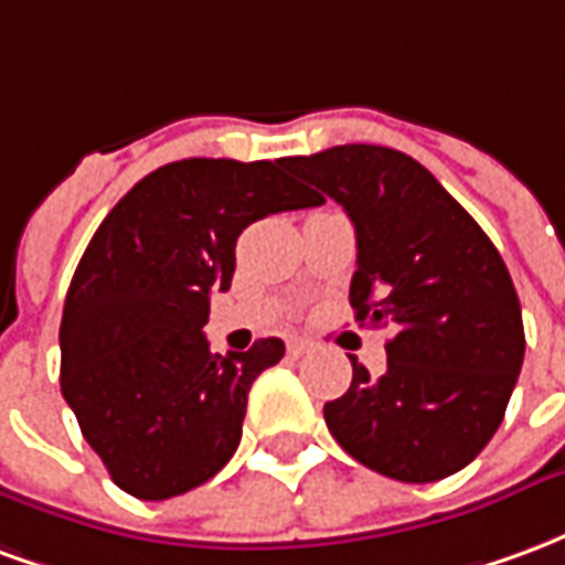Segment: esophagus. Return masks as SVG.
Segmentation results:
<instances>
[{
	"label": "esophagus",
	"instance_id": "1",
	"mask_svg": "<svg viewBox=\"0 0 565 565\" xmlns=\"http://www.w3.org/2000/svg\"><path fill=\"white\" fill-rule=\"evenodd\" d=\"M311 348H315V344L306 342V339H294V342L287 344V354H290V356H302V354H308Z\"/></svg>",
	"mask_w": 565,
	"mask_h": 565
}]
</instances>
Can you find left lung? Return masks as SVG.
<instances>
[{
  "mask_svg": "<svg viewBox=\"0 0 565 565\" xmlns=\"http://www.w3.org/2000/svg\"><path fill=\"white\" fill-rule=\"evenodd\" d=\"M284 169L335 199L354 223L356 320L396 327L381 379L351 356V387L323 405L330 433L354 460L396 481L460 472L502 424L526 348L499 250L403 150L339 145L287 157Z\"/></svg>",
  "mask_w": 565,
  "mask_h": 565,
  "instance_id": "left-lung-1",
  "label": "left lung"
}]
</instances>
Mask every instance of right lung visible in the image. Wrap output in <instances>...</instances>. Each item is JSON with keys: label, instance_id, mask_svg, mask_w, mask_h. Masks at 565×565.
Returning <instances> with one entry per match:
<instances>
[{"label": "right lung", "instance_id": "1", "mask_svg": "<svg viewBox=\"0 0 565 565\" xmlns=\"http://www.w3.org/2000/svg\"><path fill=\"white\" fill-rule=\"evenodd\" d=\"M284 160H178L108 211L68 284L60 387L105 469L129 497H181L242 441L247 393L281 339L211 354V290H230L242 230L320 205Z\"/></svg>", "mask_w": 565, "mask_h": 565}]
</instances>
